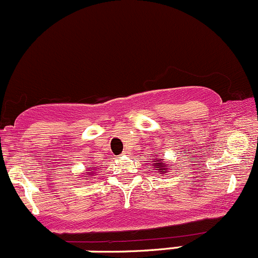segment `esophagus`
Returning <instances> with one entry per match:
<instances>
[{
  "mask_svg": "<svg viewBox=\"0 0 258 258\" xmlns=\"http://www.w3.org/2000/svg\"><path fill=\"white\" fill-rule=\"evenodd\" d=\"M128 154V151H123V155H127Z\"/></svg>",
  "mask_w": 258,
  "mask_h": 258,
  "instance_id": "1",
  "label": "esophagus"
}]
</instances>
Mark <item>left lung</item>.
Masks as SVG:
<instances>
[{
    "label": "left lung",
    "mask_w": 258,
    "mask_h": 258,
    "mask_svg": "<svg viewBox=\"0 0 258 258\" xmlns=\"http://www.w3.org/2000/svg\"><path fill=\"white\" fill-rule=\"evenodd\" d=\"M169 167H172V165H169V162L165 163L164 159L156 158V156L155 159H153V168L159 174H165V173L169 172Z\"/></svg>",
    "instance_id": "1"
}]
</instances>
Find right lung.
Returning a JSON list of instances; mask_svg holds the SVG:
<instances>
[{
    "label": "right lung",
    "mask_w": 258,
    "mask_h": 258,
    "mask_svg": "<svg viewBox=\"0 0 258 258\" xmlns=\"http://www.w3.org/2000/svg\"><path fill=\"white\" fill-rule=\"evenodd\" d=\"M96 173H98V172H96V167H95V165H89L88 169L85 170V174H84V177L90 178V177H93V175H95Z\"/></svg>",
    "instance_id": "add662e5"
}]
</instances>
